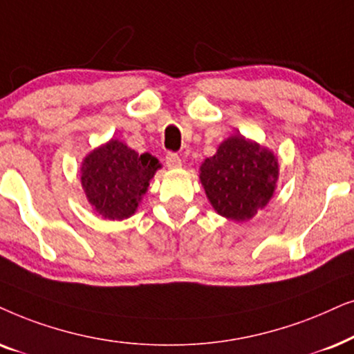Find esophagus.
<instances>
[{
	"mask_svg": "<svg viewBox=\"0 0 354 354\" xmlns=\"http://www.w3.org/2000/svg\"><path fill=\"white\" fill-rule=\"evenodd\" d=\"M165 163H167L168 168H178L181 167V158L180 155L174 153V152H168L165 155Z\"/></svg>",
	"mask_w": 354,
	"mask_h": 354,
	"instance_id": "34e87169",
	"label": "esophagus"
}]
</instances>
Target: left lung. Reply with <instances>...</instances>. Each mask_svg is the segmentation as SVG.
<instances>
[{"mask_svg":"<svg viewBox=\"0 0 354 354\" xmlns=\"http://www.w3.org/2000/svg\"><path fill=\"white\" fill-rule=\"evenodd\" d=\"M279 163L272 152L243 136H232L201 167V181L220 215L252 218L273 196Z\"/></svg>","mask_w":354,"mask_h":354,"instance_id":"left-lung-1","label":"left lung"}]
</instances>
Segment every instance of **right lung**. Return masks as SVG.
<instances>
[{
	"instance_id": "add662e5",
	"label": "right lung",
	"mask_w": 354,
	"mask_h": 354,
	"mask_svg": "<svg viewBox=\"0 0 354 354\" xmlns=\"http://www.w3.org/2000/svg\"><path fill=\"white\" fill-rule=\"evenodd\" d=\"M158 168V160L150 153L139 155L113 139L84 160L82 187L88 202L102 216L128 218L138 209L140 197Z\"/></svg>"
}]
</instances>
